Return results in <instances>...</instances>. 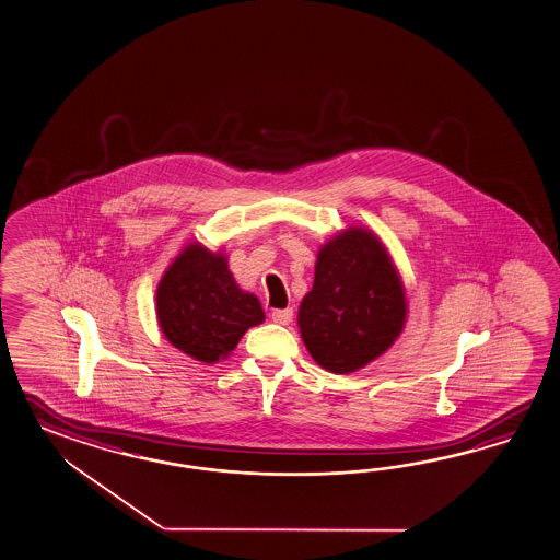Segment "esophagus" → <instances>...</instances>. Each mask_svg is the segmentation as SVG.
<instances>
[{
    "label": "esophagus",
    "instance_id": "esophagus-1",
    "mask_svg": "<svg viewBox=\"0 0 560 560\" xmlns=\"http://www.w3.org/2000/svg\"><path fill=\"white\" fill-rule=\"evenodd\" d=\"M271 319H273L275 324H279V326H289L293 322V310L291 307L275 310L273 314H271Z\"/></svg>",
    "mask_w": 560,
    "mask_h": 560
}]
</instances>
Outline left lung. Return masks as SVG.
Instances as JSON below:
<instances>
[{"label": "left lung", "instance_id": "left-lung-1", "mask_svg": "<svg viewBox=\"0 0 560 560\" xmlns=\"http://www.w3.org/2000/svg\"><path fill=\"white\" fill-rule=\"evenodd\" d=\"M405 319V287L374 232L352 226L319 248L314 287L301 301L298 322L322 369H364L395 343Z\"/></svg>", "mask_w": 560, "mask_h": 560}]
</instances>
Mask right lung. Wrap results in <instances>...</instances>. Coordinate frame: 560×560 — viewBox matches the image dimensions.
Returning a JSON list of instances; mask_svg holds the SVG:
<instances>
[{"label": "right lung", "mask_w": 560, "mask_h": 560, "mask_svg": "<svg viewBox=\"0 0 560 560\" xmlns=\"http://www.w3.org/2000/svg\"><path fill=\"white\" fill-rule=\"evenodd\" d=\"M165 340L198 362L226 360L245 331L265 319L260 301L236 285L222 253L190 243L155 291Z\"/></svg>", "instance_id": "add662e5"}]
</instances>
